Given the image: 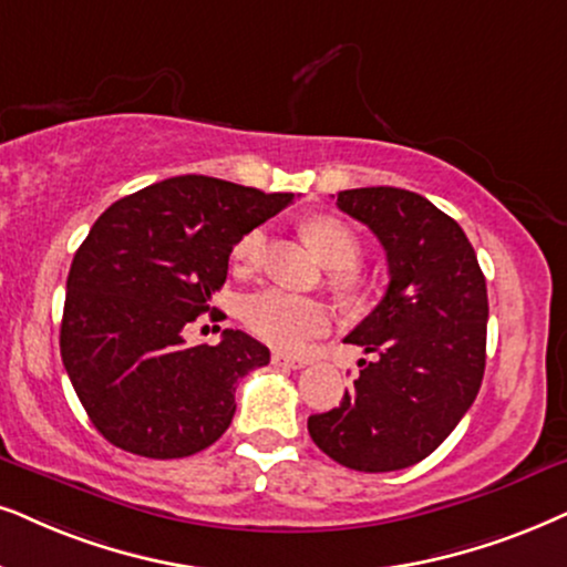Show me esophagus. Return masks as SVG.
I'll return each mask as SVG.
<instances>
[{
	"label": "esophagus",
	"mask_w": 567,
	"mask_h": 567,
	"mask_svg": "<svg viewBox=\"0 0 567 567\" xmlns=\"http://www.w3.org/2000/svg\"><path fill=\"white\" fill-rule=\"evenodd\" d=\"M271 363H275V367H282V369H303L308 361H306V358H298V355L275 353V355H271Z\"/></svg>",
	"instance_id": "34e87169"
}]
</instances>
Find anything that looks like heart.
Listing matches in <instances>:
<instances>
[{
    "instance_id": "obj_1",
    "label": "heart",
    "mask_w": 567,
    "mask_h": 567,
    "mask_svg": "<svg viewBox=\"0 0 567 567\" xmlns=\"http://www.w3.org/2000/svg\"><path fill=\"white\" fill-rule=\"evenodd\" d=\"M306 235L317 246L321 259L329 267L340 269V282H358L353 269L361 261L363 246L348 221H342L340 217H313L306 221ZM264 246H267V233L261 227L248 230L243 238H238L233 248L235 269L250 271L259 267ZM243 321H246L250 332L261 337L269 346L298 350L306 340L321 334L329 327V308L317 298L298 296V292L282 288H267L243 300Z\"/></svg>"
}]
</instances>
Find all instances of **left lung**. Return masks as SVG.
Instances as JSON below:
<instances>
[{"label":"left lung","mask_w":567,"mask_h":567,"mask_svg":"<svg viewBox=\"0 0 567 567\" xmlns=\"http://www.w3.org/2000/svg\"><path fill=\"white\" fill-rule=\"evenodd\" d=\"M340 212L363 221L386 254L384 298L346 337L361 361L340 405L308 434L346 468L384 474L424 461L474 405L486 363V279L461 225L419 193L353 188Z\"/></svg>","instance_id":"8db88e82"}]
</instances>
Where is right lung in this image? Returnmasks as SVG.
<instances>
[{"label": "right lung", "instance_id": "add662e5", "mask_svg": "<svg viewBox=\"0 0 567 567\" xmlns=\"http://www.w3.org/2000/svg\"><path fill=\"white\" fill-rule=\"evenodd\" d=\"M292 193L181 175L125 196L75 250L60 353L91 424L133 455L188 457L233 424L235 384L267 367L269 348L225 329L188 346L185 327L212 308L238 238ZM219 319L221 313H212Z\"/></svg>", "mask_w": 567, "mask_h": 567}]
</instances>
